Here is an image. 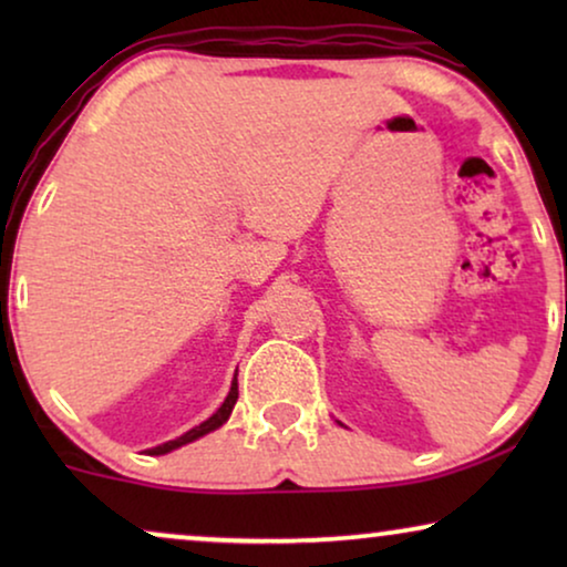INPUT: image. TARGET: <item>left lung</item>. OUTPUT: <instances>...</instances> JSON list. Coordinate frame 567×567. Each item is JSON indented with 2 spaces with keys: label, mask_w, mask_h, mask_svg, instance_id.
<instances>
[{
  "label": "left lung",
  "mask_w": 567,
  "mask_h": 567,
  "mask_svg": "<svg viewBox=\"0 0 567 567\" xmlns=\"http://www.w3.org/2000/svg\"><path fill=\"white\" fill-rule=\"evenodd\" d=\"M565 312H567V307H565Z\"/></svg>",
  "instance_id": "left-lung-1"
}]
</instances>
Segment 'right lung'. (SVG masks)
<instances>
[{"label":"right lung","instance_id":"obj_1","mask_svg":"<svg viewBox=\"0 0 567 567\" xmlns=\"http://www.w3.org/2000/svg\"><path fill=\"white\" fill-rule=\"evenodd\" d=\"M237 398H239V390H237V374H235V379H231V386H229L227 400L221 402V408L216 410V413H214L212 417H208V421H204L200 425H196V429H190L188 433H183V436H177V439H173V441H167V444H159V446H154V449H146V454H150V456L167 454V452H173V449H181V446H185V444H190V441H196V439H200V436H206V433H212V431H216V429H221V425L229 421L231 408H235Z\"/></svg>","mask_w":567,"mask_h":567}]
</instances>
